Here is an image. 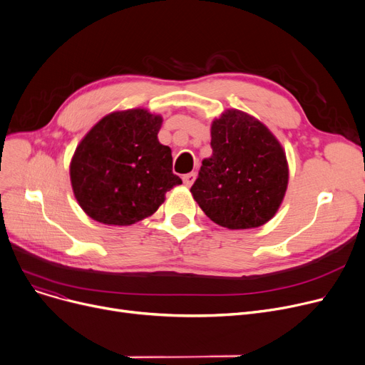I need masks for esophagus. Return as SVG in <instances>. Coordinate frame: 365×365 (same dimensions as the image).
Wrapping results in <instances>:
<instances>
[{
  "instance_id": "esophagus-1",
  "label": "esophagus",
  "mask_w": 365,
  "mask_h": 365,
  "mask_svg": "<svg viewBox=\"0 0 365 365\" xmlns=\"http://www.w3.org/2000/svg\"><path fill=\"white\" fill-rule=\"evenodd\" d=\"M195 179H197V173H187V175L183 176V183L189 187V186H192Z\"/></svg>"
}]
</instances>
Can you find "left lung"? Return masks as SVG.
Here are the masks:
<instances>
[{"instance_id":"left-lung-1","label":"left lung","mask_w":365,"mask_h":365,"mask_svg":"<svg viewBox=\"0 0 365 365\" xmlns=\"http://www.w3.org/2000/svg\"><path fill=\"white\" fill-rule=\"evenodd\" d=\"M213 153L190 194L207 217L227 229H252L278 212L289 185L285 150L253 115L226 109L212 123Z\"/></svg>"}]
</instances>
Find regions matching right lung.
<instances>
[{
	"label": "right lung",
	"mask_w": 365,
	"mask_h": 365,
	"mask_svg": "<svg viewBox=\"0 0 365 365\" xmlns=\"http://www.w3.org/2000/svg\"><path fill=\"white\" fill-rule=\"evenodd\" d=\"M161 115L134 108L110 112L76 146L69 165L73 195L93 220L130 226L157 212L173 175L171 149L161 145Z\"/></svg>",
	"instance_id": "add662e5"
}]
</instances>
